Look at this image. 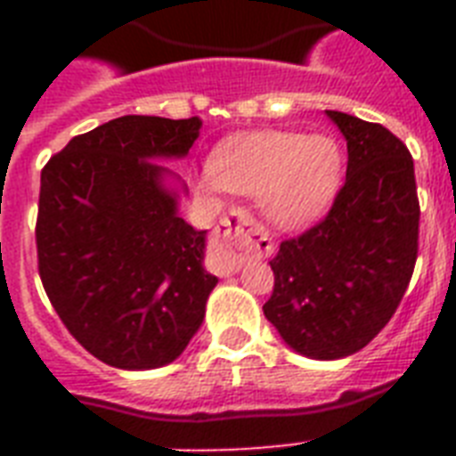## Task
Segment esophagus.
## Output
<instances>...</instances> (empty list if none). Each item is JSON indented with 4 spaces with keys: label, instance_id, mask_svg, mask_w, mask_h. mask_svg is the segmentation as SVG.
<instances>
[{
    "label": "esophagus",
    "instance_id": "1",
    "mask_svg": "<svg viewBox=\"0 0 456 456\" xmlns=\"http://www.w3.org/2000/svg\"><path fill=\"white\" fill-rule=\"evenodd\" d=\"M267 232L246 208H232L220 220L217 241L213 243V257L222 274L241 270L248 257L267 256L270 250Z\"/></svg>",
    "mask_w": 456,
    "mask_h": 456
}]
</instances>
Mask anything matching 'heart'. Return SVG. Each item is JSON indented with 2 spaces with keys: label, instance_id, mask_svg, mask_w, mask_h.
Segmentation results:
<instances>
[{
  "label": "heart",
  "instance_id": "b5f03b06",
  "mask_svg": "<svg viewBox=\"0 0 456 456\" xmlns=\"http://www.w3.org/2000/svg\"><path fill=\"white\" fill-rule=\"evenodd\" d=\"M213 175L229 191L263 200L265 213L279 224H303L338 191L343 156L326 134L260 132L222 146Z\"/></svg>",
  "mask_w": 456,
  "mask_h": 456
}]
</instances>
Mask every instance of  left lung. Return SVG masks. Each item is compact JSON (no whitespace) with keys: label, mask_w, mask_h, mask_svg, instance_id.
Listing matches in <instances>:
<instances>
[{"label":"left lung","mask_w":456,"mask_h":456,"mask_svg":"<svg viewBox=\"0 0 456 456\" xmlns=\"http://www.w3.org/2000/svg\"><path fill=\"white\" fill-rule=\"evenodd\" d=\"M326 116L347 139L346 182L317 224L281 241L263 310L296 353L338 360L395 314L417 265L421 210L414 160L393 132Z\"/></svg>","instance_id":"8db88e82"}]
</instances>
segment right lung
Returning a JSON list of instances; mask_svg holds the SVG:
<instances>
[{
    "instance_id": "1",
    "label": "right lung",
    "mask_w": 456,
    "mask_h": 456,
    "mask_svg": "<svg viewBox=\"0 0 456 456\" xmlns=\"http://www.w3.org/2000/svg\"><path fill=\"white\" fill-rule=\"evenodd\" d=\"M199 118L123 116L77 134L42 167L37 270L77 343L118 369L177 360L217 284L206 232L177 215L153 158L184 156Z\"/></svg>"
}]
</instances>
